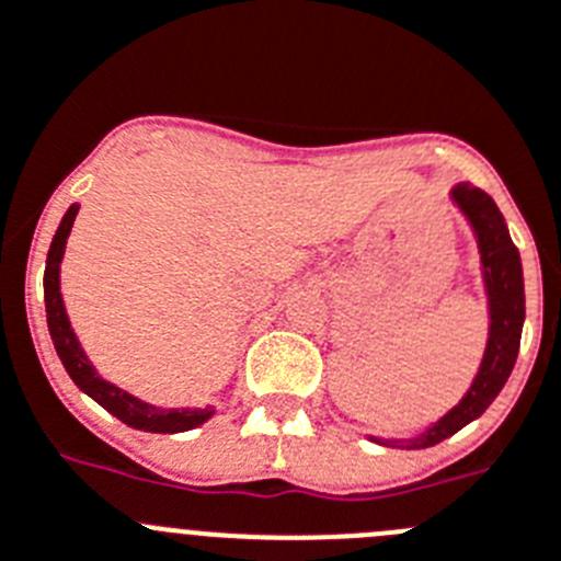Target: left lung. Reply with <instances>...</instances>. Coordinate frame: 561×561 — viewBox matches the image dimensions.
Masks as SVG:
<instances>
[{
  "label": "left lung",
  "mask_w": 561,
  "mask_h": 561,
  "mask_svg": "<svg viewBox=\"0 0 561 561\" xmlns=\"http://www.w3.org/2000/svg\"><path fill=\"white\" fill-rule=\"evenodd\" d=\"M450 203L461 210V217L470 225L481 255V280H484L486 314H490V331H486V347L481 356L479 373L472 378L470 389L461 394L459 403L445 411L436 423L405 439H381L369 436L387 448L420 450L439 445L442 439L454 436L467 423L479 420L503 383L508 381L512 367L520 351V333L526 322V289H523V264L515 241L508 236L506 219L497 210L495 199L470 183H456L450 188Z\"/></svg>",
  "instance_id": "8db88e82"
}]
</instances>
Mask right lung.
Returning <instances> with one entry per match:
<instances>
[{
    "mask_svg": "<svg viewBox=\"0 0 561 561\" xmlns=\"http://www.w3.org/2000/svg\"><path fill=\"white\" fill-rule=\"evenodd\" d=\"M77 210L80 205H69V210L60 219L55 239L46 253V270H44V302H46V325H49V336H53L55 351H58L60 362H64L66 373L71 381L80 387L89 398H94L102 409H107L113 417H119L122 423L138 431H150V434H180V431H192L197 425L208 423L214 417V405H203V409H161V405L144 403L136 394L125 392L116 383L105 381L96 373L94 364L89 362L85 351L80 347L75 328H71L69 314H66L64 295H60V261L66 253V239L71 233Z\"/></svg>",
    "mask_w": 561,
    "mask_h": 561,
    "instance_id": "add662e5",
    "label": "right lung"
}]
</instances>
